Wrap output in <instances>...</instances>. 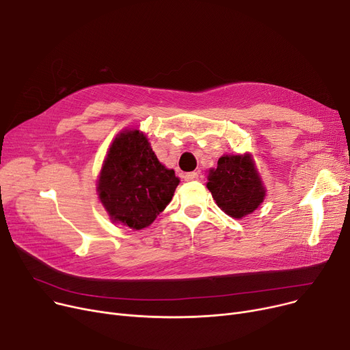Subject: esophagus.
Here are the masks:
<instances>
[{
  "mask_svg": "<svg viewBox=\"0 0 350 350\" xmlns=\"http://www.w3.org/2000/svg\"><path fill=\"white\" fill-rule=\"evenodd\" d=\"M185 180H186V181H197V180H198V173H197V172L186 173V174H185Z\"/></svg>",
  "mask_w": 350,
  "mask_h": 350,
  "instance_id": "esophagus-1",
  "label": "esophagus"
}]
</instances>
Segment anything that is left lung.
<instances>
[{"instance_id": "left-lung-1", "label": "left lung", "mask_w": 350, "mask_h": 350, "mask_svg": "<svg viewBox=\"0 0 350 350\" xmlns=\"http://www.w3.org/2000/svg\"><path fill=\"white\" fill-rule=\"evenodd\" d=\"M207 180L217 206L237 219L254 213L267 194L251 153L223 154L217 167L208 170Z\"/></svg>"}]
</instances>
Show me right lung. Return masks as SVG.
I'll list each match as a JSON object with an SVG mask.
<instances>
[{"label": "right lung", "mask_w": 350, "mask_h": 350, "mask_svg": "<svg viewBox=\"0 0 350 350\" xmlns=\"http://www.w3.org/2000/svg\"><path fill=\"white\" fill-rule=\"evenodd\" d=\"M178 183L174 170L159 161L147 136L139 129H124L109 146L96 193L113 223L137 231L170 203Z\"/></svg>", "instance_id": "add662e5"}]
</instances>
